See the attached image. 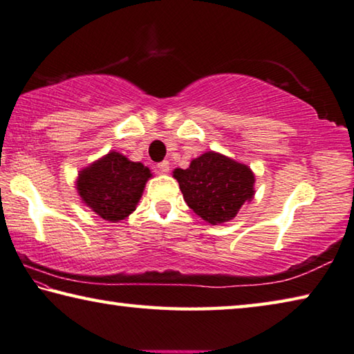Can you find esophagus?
Returning a JSON list of instances; mask_svg holds the SVG:
<instances>
[{
  "instance_id": "34e87169",
  "label": "esophagus",
  "mask_w": 354,
  "mask_h": 354,
  "mask_svg": "<svg viewBox=\"0 0 354 354\" xmlns=\"http://www.w3.org/2000/svg\"><path fill=\"white\" fill-rule=\"evenodd\" d=\"M158 166V171L160 172H163V174H166V172H169V161H161V163H158L157 165Z\"/></svg>"
}]
</instances>
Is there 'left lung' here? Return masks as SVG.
<instances>
[{
    "label": "left lung",
    "mask_w": 354,
    "mask_h": 354,
    "mask_svg": "<svg viewBox=\"0 0 354 354\" xmlns=\"http://www.w3.org/2000/svg\"><path fill=\"white\" fill-rule=\"evenodd\" d=\"M174 177L188 207L213 225L233 219L253 197L250 167L216 152L202 153L188 169L174 171Z\"/></svg>",
    "instance_id": "obj_1"
}]
</instances>
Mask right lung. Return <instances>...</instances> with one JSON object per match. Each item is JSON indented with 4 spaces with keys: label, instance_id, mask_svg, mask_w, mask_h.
Returning <instances> with one entry per match:
<instances>
[{
    "label": "right lung",
    "instance_id": "right-lung-1",
    "mask_svg": "<svg viewBox=\"0 0 354 354\" xmlns=\"http://www.w3.org/2000/svg\"><path fill=\"white\" fill-rule=\"evenodd\" d=\"M152 174L142 163L110 152L79 174L82 201L102 219L118 222L133 212Z\"/></svg>",
    "mask_w": 354,
    "mask_h": 354
}]
</instances>
